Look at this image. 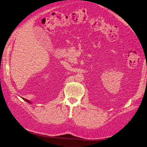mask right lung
I'll list each match as a JSON object with an SVG mask.
<instances>
[{"instance_id": "obj_1", "label": "right lung", "mask_w": 147, "mask_h": 147, "mask_svg": "<svg viewBox=\"0 0 147 147\" xmlns=\"http://www.w3.org/2000/svg\"><path fill=\"white\" fill-rule=\"evenodd\" d=\"M23 100H24L25 101H26V102H29V103H31V101H30L29 100H26V99H25V98H23Z\"/></svg>"}]
</instances>
